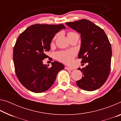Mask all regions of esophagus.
Returning a JSON list of instances; mask_svg holds the SVG:
<instances>
[{"label":"esophagus","instance_id":"34e87169","mask_svg":"<svg viewBox=\"0 0 121 121\" xmlns=\"http://www.w3.org/2000/svg\"><path fill=\"white\" fill-rule=\"evenodd\" d=\"M65 69H67V70H73V69H71L70 68H69V67H67V66L65 67Z\"/></svg>","mask_w":121,"mask_h":121}]
</instances>
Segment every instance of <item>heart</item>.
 <instances>
[{
  "label": "heart",
  "instance_id": "heart-1",
  "mask_svg": "<svg viewBox=\"0 0 121 121\" xmlns=\"http://www.w3.org/2000/svg\"><path fill=\"white\" fill-rule=\"evenodd\" d=\"M75 52L73 50H69L59 52L56 54L57 59L63 62L69 63L73 60Z\"/></svg>",
  "mask_w": 121,
  "mask_h": 121
}]
</instances>
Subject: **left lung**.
Returning <instances> with one entry per match:
<instances>
[{
	"instance_id": "left-lung-1",
	"label": "left lung",
	"mask_w": 121,
	"mask_h": 121,
	"mask_svg": "<svg viewBox=\"0 0 121 121\" xmlns=\"http://www.w3.org/2000/svg\"><path fill=\"white\" fill-rule=\"evenodd\" d=\"M65 24L81 34L78 58L82 59L81 63H88L82 69L78 68L83 76L76 84L86 91L97 90L106 82L110 73L112 52L107 36L101 28L86 19Z\"/></svg>"
}]
</instances>
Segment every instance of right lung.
Returning a JSON list of instances; mask_svg holds the SVG:
<instances>
[{
  "instance_id": "obj_1",
  "label": "right lung",
  "mask_w": 121,
  "mask_h": 121,
  "mask_svg": "<svg viewBox=\"0 0 121 121\" xmlns=\"http://www.w3.org/2000/svg\"><path fill=\"white\" fill-rule=\"evenodd\" d=\"M65 27L59 25L36 24L29 26L20 35L13 50V62L16 76L26 89L42 93L50 89L58 73L65 68L62 63L52 62L48 68L43 60L56 33Z\"/></svg>"
}]
</instances>
